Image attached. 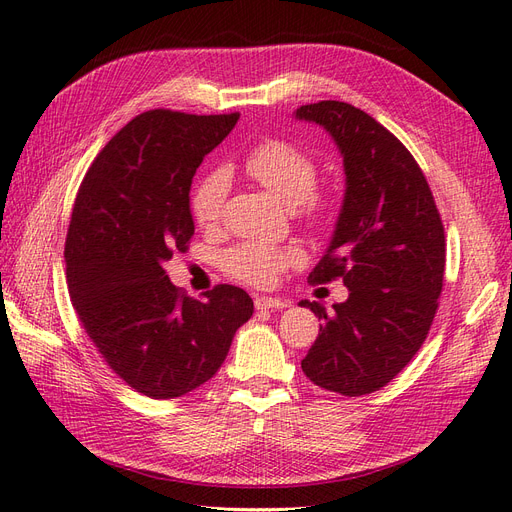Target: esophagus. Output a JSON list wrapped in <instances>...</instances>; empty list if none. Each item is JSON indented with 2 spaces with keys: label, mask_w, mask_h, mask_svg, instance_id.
Masks as SVG:
<instances>
[{
  "label": "esophagus",
  "mask_w": 512,
  "mask_h": 512,
  "mask_svg": "<svg viewBox=\"0 0 512 512\" xmlns=\"http://www.w3.org/2000/svg\"><path fill=\"white\" fill-rule=\"evenodd\" d=\"M254 305H256V309H282V307H288V301L273 299V297H256Z\"/></svg>",
  "instance_id": "obj_1"
}]
</instances>
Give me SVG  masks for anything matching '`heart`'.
<instances>
[{
	"mask_svg": "<svg viewBox=\"0 0 512 512\" xmlns=\"http://www.w3.org/2000/svg\"><path fill=\"white\" fill-rule=\"evenodd\" d=\"M247 175L275 194L288 207H297L305 220L324 222L335 209L329 194L316 190L318 164L309 153L282 138H269L256 145L245 158ZM228 194V173L218 166L198 179L190 209L196 224L211 228L220 222ZM301 252L260 241H243L220 254V267L235 280L252 286H269L286 269L299 265Z\"/></svg>",
	"mask_w": 512,
	"mask_h": 512,
	"instance_id": "1",
	"label": "heart"
}]
</instances>
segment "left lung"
Wrapping results in <instances>:
<instances>
[{"label":"left lung","instance_id":"left-lung-1","mask_svg":"<svg viewBox=\"0 0 512 512\" xmlns=\"http://www.w3.org/2000/svg\"><path fill=\"white\" fill-rule=\"evenodd\" d=\"M297 117L333 136L346 170L333 241L307 282L350 290L331 312L299 303L324 322L301 367L320 389L359 397L389 384L425 342L444 282V226L421 166L374 117L339 100L305 104Z\"/></svg>","mask_w":512,"mask_h":512}]
</instances>
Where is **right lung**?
Masks as SVG:
<instances>
[{
    "label": "right lung",
    "mask_w": 512,
    "mask_h": 512,
    "mask_svg": "<svg viewBox=\"0 0 512 512\" xmlns=\"http://www.w3.org/2000/svg\"><path fill=\"white\" fill-rule=\"evenodd\" d=\"M237 119L141 113L98 153L74 200L64 250L72 305L106 365L151 399L211 380L254 314L243 288L218 284L194 299L164 269L194 235L196 168Z\"/></svg>",
    "instance_id": "obj_1"
}]
</instances>
